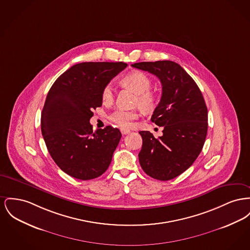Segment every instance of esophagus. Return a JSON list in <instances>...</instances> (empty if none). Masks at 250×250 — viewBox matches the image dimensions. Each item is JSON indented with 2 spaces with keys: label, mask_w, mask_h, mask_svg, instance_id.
Returning <instances> with one entry per match:
<instances>
[{
  "label": "esophagus",
  "mask_w": 250,
  "mask_h": 250,
  "mask_svg": "<svg viewBox=\"0 0 250 250\" xmlns=\"http://www.w3.org/2000/svg\"><path fill=\"white\" fill-rule=\"evenodd\" d=\"M121 132L123 135H126V134H129L130 133V130H127V129H122L121 130Z\"/></svg>",
  "instance_id": "esophagus-1"
}]
</instances>
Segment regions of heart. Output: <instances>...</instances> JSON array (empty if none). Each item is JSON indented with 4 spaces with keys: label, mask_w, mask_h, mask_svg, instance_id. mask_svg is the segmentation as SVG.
I'll return each mask as SVG.
<instances>
[{
    "label": "heart",
    "mask_w": 250,
    "mask_h": 250,
    "mask_svg": "<svg viewBox=\"0 0 250 250\" xmlns=\"http://www.w3.org/2000/svg\"><path fill=\"white\" fill-rule=\"evenodd\" d=\"M121 83L125 88H130L136 94L137 98L135 104L139 105L144 111L149 112L153 110L157 104L156 95L150 91L152 82L147 74L134 71L125 75ZM102 99L104 103H109L113 100V89L110 85H106L102 91ZM140 116L139 110H125V109H116L111 115L110 120L121 128H129L132 125L133 121L138 119Z\"/></svg>",
    "instance_id": "heart-1"
}]
</instances>
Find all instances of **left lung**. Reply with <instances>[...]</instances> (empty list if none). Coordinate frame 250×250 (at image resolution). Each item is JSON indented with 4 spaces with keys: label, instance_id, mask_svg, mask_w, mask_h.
<instances>
[{
    "label": "left lung",
    "instance_id": "obj_1",
    "mask_svg": "<svg viewBox=\"0 0 250 250\" xmlns=\"http://www.w3.org/2000/svg\"><path fill=\"white\" fill-rule=\"evenodd\" d=\"M132 67L156 75L162 86L161 102L151 121L163 126L162 137L140 131L143 146L139 162L148 176L170 180L185 172L197 159L208 131V109L202 92L176 62L134 63Z\"/></svg>",
    "mask_w": 250,
    "mask_h": 250
}]
</instances>
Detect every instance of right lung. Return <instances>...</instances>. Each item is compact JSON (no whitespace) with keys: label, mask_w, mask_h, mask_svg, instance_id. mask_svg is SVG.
Wrapping results in <instances>:
<instances>
[{"label":"right lung","mask_w":250,"mask_h":250,"mask_svg":"<svg viewBox=\"0 0 250 250\" xmlns=\"http://www.w3.org/2000/svg\"><path fill=\"white\" fill-rule=\"evenodd\" d=\"M127 66L124 62H83L61 74L42 112V133L59 168L81 180L108 168L122 134L110 125L92 131V110L102 105L104 88Z\"/></svg>","instance_id":"obj_1"}]
</instances>
